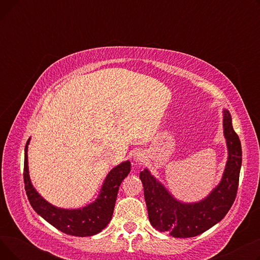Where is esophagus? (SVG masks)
I'll list each match as a JSON object with an SVG mask.
<instances>
[{"mask_svg":"<svg viewBox=\"0 0 260 260\" xmlns=\"http://www.w3.org/2000/svg\"><path fill=\"white\" fill-rule=\"evenodd\" d=\"M133 159H134V161H136V162L142 163V162L145 161V156H144L143 152L138 151V149H137V151H135V152L133 153Z\"/></svg>","mask_w":260,"mask_h":260,"instance_id":"obj_1","label":"esophagus"}]
</instances>
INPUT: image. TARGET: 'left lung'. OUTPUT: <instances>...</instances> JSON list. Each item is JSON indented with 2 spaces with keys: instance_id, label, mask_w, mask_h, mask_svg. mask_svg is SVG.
<instances>
[{
  "instance_id": "obj_1",
  "label": "left lung",
  "mask_w": 260,
  "mask_h": 260,
  "mask_svg": "<svg viewBox=\"0 0 260 260\" xmlns=\"http://www.w3.org/2000/svg\"><path fill=\"white\" fill-rule=\"evenodd\" d=\"M223 134L229 157L220 183L203 200L183 203L175 199L155 177L144 170L140 179L151 224L176 238L195 237L219 222L234 203L241 168V143L232 125L229 111H223Z\"/></svg>"
}]
</instances>
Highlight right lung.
<instances>
[{"mask_svg": "<svg viewBox=\"0 0 260 260\" xmlns=\"http://www.w3.org/2000/svg\"><path fill=\"white\" fill-rule=\"evenodd\" d=\"M29 140H27L25 146L23 177L27 198L32 209L47 222L65 234L86 237L100 233L112 219L119 186L131 172V162H122L108 173L98 199L92 203L82 209H60L41 197L31 184L27 161Z\"/></svg>", "mask_w": 260, "mask_h": 260, "instance_id": "obj_1", "label": "right lung"}]
</instances>
